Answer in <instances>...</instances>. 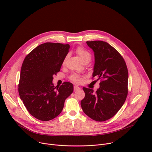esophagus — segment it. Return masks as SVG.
Returning a JSON list of instances; mask_svg holds the SVG:
<instances>
[{"mask_svg":"<svg viewBox=\"0 0 152 152\" xmlns=\"http://www.w3.org/2000/svg\"><path fill=\"white\" fill-rule=\"evenodd\" d=\"M80 89V88L78 86H74V91H77L78 90Z\"/></svg>","mask_w":152,"mask_h":152,"instance_id":"34e87169","label":"esophagus"}]
</instances>
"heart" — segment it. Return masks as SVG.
Returning <instances> with one entry per match:
<instances>
[{
    "label": "heart",
    "instance_id": "heart-1",
    "mask_svg": "<svg viewBox=\"0 0 152 152\" xmlns=\"http://www.w3.org/2000/svg\"><path fill=\"white\" fill-rule=\"evenodd\" d=\"M76 53L79 55V57H80L81 60L85 63L87 62H90L91 60V55L88 52L84 49L82 47H78L76 50ZM71 79L72 81L76 83H79L81 82V79L80 76L77 75H72L71 77Z\"/></svg>",
    "mask_w": 152,
    "mask_h": 152
}]
</instances>
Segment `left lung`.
Listing matches in <instances>:
<instances>
[{
  "mask_svg": "<svg viewBox=\"0 0 152 152\" xmlns=\"http://www.w3.org/2000/svg\"><path fill=\"white\" fill-rule=\"evenodd\" d=\"M94 53L93 77L101 79L99 88L83 87L85 97L81 102L84 113L97 121L114 116L123 105L127 95L128 71L119 53L106 42L87 41Z\"/></svg>",
  "mask_w": 152,
  "mask_h": 152,
  "instance_id": "8db88e82",
  "label": "left lung"
}]
</instances>
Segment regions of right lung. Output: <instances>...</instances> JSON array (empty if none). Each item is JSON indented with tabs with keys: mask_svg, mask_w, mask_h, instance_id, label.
<instances>
[{
	"mask_svg": "<svg viewBox=\"0 0 152 152\" xmlns=\"http://www.w3.org/2000/svg\"><path fill=\"white\" fill-rule=\"evenodd\" d=\"M69 48V44L46 42L36 47L23 62L19 95L29 113L39 120L57 117L73 92L71 83L65 82L60 87L52 83L53 76L60 71Z\"/></svg>",
	"mask_w": 152,
	"mask_h": 152,
	"instance_id": "add662e5",
	"label": "right lung"
}]
</instances>
